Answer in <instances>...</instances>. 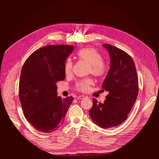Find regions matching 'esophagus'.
Masks as SVG:
<instances>
[{
	"label": "esophagus",
	"mask_w": 159,
	"mask_h": 159,
	"mask_svg": "<svg viewBox=\"0 0 159 159\" xmlns=\"http://www.w3.org/2000/svg\"><path fill=\"white\" fill-rule=\"evenodd\" d=\"M77 99H84L85 98V96H79L77 97Z\"/></svg>",
	"instance_id": "1"
}]
</instances>
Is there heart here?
Instances as JSON below:
<instances>
[{
  "mask_svg": "<svg viewBox=\"0 0 159 159\" xmlns=\"http://www.w3.org/2000/svg\"><path fill=\"white\" fill-rule=\"evenodd\" d=\"M77 56L80 60H84L90 64L89 73L95 77H101L105 75L107 71V65L102 61L103 57L101 54L94 48H84L79 50ZM74 62L71 58H68L64 65V71L66 75L72 74ZM93 84L90 78L78 80L74 85V89L82 93H87L90 90V85Z\"/></svg>",
  "mask_w": 159,
  "mask_h": 159,
  "instance_id": "obj_1",
  "label": "heart"
}]
</instances>
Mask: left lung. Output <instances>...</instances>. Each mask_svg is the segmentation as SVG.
I'll return each instance as SVG.
<instances>
[{"label": "left lung", "instance_id": "obj_1", "mask_svg": "<svg viewBox=\"0 0 159 159\" xmlns=\"http://www.w3.org/2000/svg\"><path fill=\"white\" fill-rule=\"evenodd\" d=\"M111 65L102 88L108 92L103 103L93 98L89 111L92 121L103 128L118 126L127 118L139 94V80L134 63L127 53L109 44Z\"/></svg>", "mask_w": 159, "mask_h": 159}]
</instances>
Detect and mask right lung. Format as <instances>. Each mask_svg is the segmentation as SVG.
Here are the masks:
<instances>
[{"label": "right lung", "mask_w": 159, "mask_h": 159, "mask_svg": "<svg viewBox=\"0 0 159 159\" xmlns=\"http://www.w3.org/2000/svg\"><path fill=\"white\" fill-rule=\"evenodd\" d=\"M74 46L49 45L34 52L22 66L19 97L28 121L37 130L51 133L63 123L72 96H57L56 84L65 78L64 65Z\"/></svg>", "instance_id": "obj_1"}]
</instances>
